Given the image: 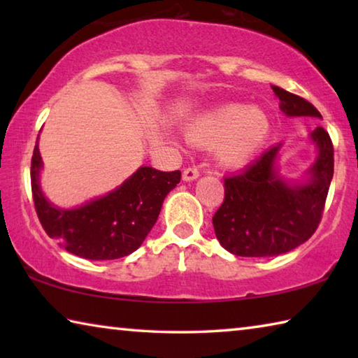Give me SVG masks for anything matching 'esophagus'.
I'll return each mask as SVG.
<instances>
[{
    "label": "esophagus",
    "mask_w": 358,
    "mask_h": 358,
    "mask_svg": "<svg viewBox=\"0 0 358 358\" xmlns=\"http://www.w3.org/2000/svg\"><path fill=\"white\" fill-rule=\"evenodd\" d=\"M199 177V169L197 167H186L183 171V180L192 181Z\"/></svg>",
    "instance_id": "34e87169"
}]
</instances>
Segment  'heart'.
I'll use <instances>...</instances> for the list:
<instances>
[{
  "label": "heart",
  "instance_id": "heart-1",
  "mask_svg": "<svg viewBox=\"0 0 358 358\" xmlns=\"http://www.w3.org/2000/svg\"><path fill=\"white\" fill-rule=\"evenodd\" d=\"M270 134V120L260 108L229 104L199 117L187 126V141L213 147L222 164L241 166L262 148Z\"/></svg>",
  "mask_w": 358,
  "mask_h": 358
}]
</instances>
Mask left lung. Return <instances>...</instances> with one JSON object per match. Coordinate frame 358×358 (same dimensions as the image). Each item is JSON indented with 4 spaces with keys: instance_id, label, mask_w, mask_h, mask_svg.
<instances>
[{
    "instance_id": "1",
    "label": "left lung",
    "mask_w": 358,
    "mask_h": 358,
    "mask_svg": "<svg viewBox=\"0 0 358 358\" xmlns=\"http://www.w3.org/2000/svg\"><path fill=\"white\" fill-rule=\"evenodd\" d=\"M287 117L322 115L311 102L273 87ZM319 155L311 180L289 186L275 171L280 145L266 150L243 171L224 178V201L213 216L215 234L229 252L271 257L292 251L316 232L333 178V143L322 126L311 132Z\"/></svg>"
}]
</instances>
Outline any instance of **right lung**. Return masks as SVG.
<instances>
[{
	"label": "right lung",
	"instance_id": "add662e5",
	"mask_svg": "<svg viewBox=\"0 0 358 358\" xmlns=\"http://www.w3.org/2000/svg\"><path fill=\"white\" fill-rule=\"evenodd\" d=\"M38 141L31 157L36 213L50 238L66 251L92 260L120 259L134 252L153 229L162 202L180 183L181 172L141 167L117 189L74 210L53 207L42 196Z\"/></svg>",
	"mask_w": 358,
	"mask_h": 358
}]
</instances>
